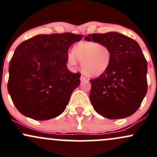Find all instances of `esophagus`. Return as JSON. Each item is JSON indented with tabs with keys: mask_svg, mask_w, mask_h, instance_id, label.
Returning <instances> with one entry per match:
<instances>
[{
	"mask_svg": "<svg viewBox=\"0 0 157 157\" xmlns=\"http://www.w3.org/2000/svg\"><path fill=\"white\" fill-rule=\"evenodd\" d=\"M80 80H87V78L86 77H84V76L81 75V77H80Z\"/></svg>",
	"mask_w": 157,
	"mask_h": 157,
	"instance_id": "obj_1",
	"label": "esophagus"
}]
</instances>
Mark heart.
<instances>
[{
  "label": "heart",
  "mask_w": 157,
  "mask_h": 157,
  "mask_svg": "<svg viewBox=\"0 0 157 157\" xmlns=\"http://www.w3.org/2000/svg\"><path fill=\"white\" fill-rule=\"evenodd\" d=\"M72 54L68 56V63L77 64V59L81 63L82 71L89 77H97L103 75L109 68L113 61V53L106 44L80 41L75 44Z\"/></svg>",
  "instance_id": "b5f03b06"
}]
</instances>
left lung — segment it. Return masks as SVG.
<instances>
[{"label":"left lung","instance_id":"1","mask_svg":"<svg viewBox=\"0 0 157 157\" xmlns=\"http://www.w3.org/2000/svg\"><path fill=\"white\" fill-rule=\"evenodd\" d=\"M85 39L106 44L113 53L109 69L90 80L89 98L94 109L109 119L132 115L139 108L147 90V60L139 44L115 32L92 33Z\"/></svg>","mask_w":157,"mask_h":157}]
</instances>
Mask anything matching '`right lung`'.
<instances>
[{
  "label": "right lung",
  "instance_id": "obj_1",
  "mask_svg": "<svg viewBox=\"0 0 157 157\" xmlns=\"http://www.w3.org/2000/svg\"><path fill=\"white\" fill-rule=\"evenodd\" d=\"M82 37L71 33L38 35L16 48L9 66L7 89L21 114L42 121L64 112L81 75L67 68L68 51Z\"/></svg>",
  "mask_w": 157,
  "mask_h": 157
}]
</instances>
